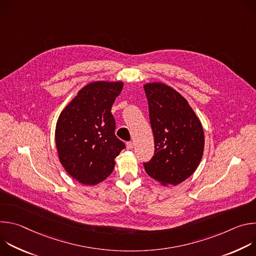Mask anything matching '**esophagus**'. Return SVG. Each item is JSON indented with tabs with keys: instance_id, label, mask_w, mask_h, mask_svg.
Instances as JSON below:
<instances>
[{
	"instance_id": "1",
	"label": "esophagus",
	"mask_w": 256,
	"mask_h": 256,
	"mask_svg": "<svg viewBox=\"0 0 256 256\" xmlns=\"http://www.w3.org/2000/svg\"><path fill=\"white\" fill-rule=\"evenodd\" d=\"M134 148V142H126V149L128 150H130Z\"/></svg>"
}]
</instances>
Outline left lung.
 Returning a JSON list of instances; mask_svg holds the SVG:
<instances>
[{"label": "left lung", "mask_w": 256, "mask_h": 256, "mask_svg": "<svg viewBox=\"0 0 256 256\" xmlns=\"http://www.w3.org/2000/svg\"><path fill=\"white\" fill-rule=\"evenodd\" d=\"M149 103L155 154L144 163L161 186H177L196 170L204 154V132L188 100L162 82L144 84Z\"/></svg>", "instance_id": "1"}]
</instances>
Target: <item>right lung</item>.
Here are the masks:
<instances>
[{"label":"right lung","instance_id":"1","mask_svg":"<svg viewBox=\"0 0 256 256\" xmlns=\"http://www.w3.org/2000/svg\"><path fill=\"white\" fill-rule=\"evenodd\" d=\"M124 82L93 81L81 88L58 116L54 138L58 159L68 175L96 186L110 175L126 148L114 134L112 107Z\"/></svg>","mask_w":256,"mask_h":256}]
</instances>
